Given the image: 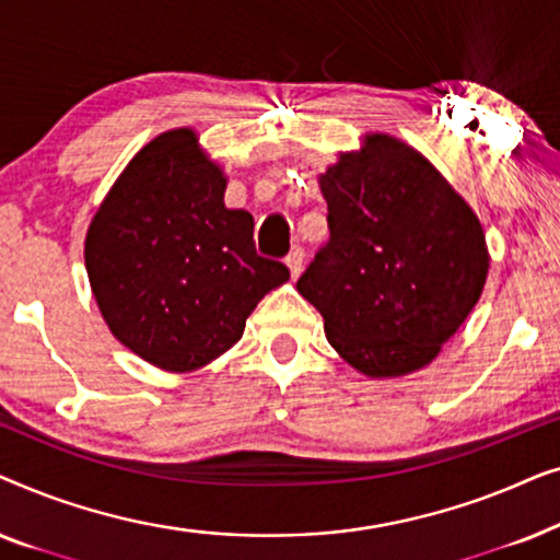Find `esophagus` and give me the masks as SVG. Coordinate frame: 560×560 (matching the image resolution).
Segmentation results:
<instances>
[{
	"mask_svg": "<svg viewBox=\"0 0 560 560\" xmlns=\"http://www.w3.org/2000/svg\"><path fill=\"white\" fill-rule=\"evenodd\" d=\"M303 262H305V252H303V247H293V249H290V255L285 257V265L290 267V275H293V280L298 278V275L303 272Z\"/></svg>",
	"mask_w": 560,
	"mask_h": 560,
	"instance_id": "1",
	"label": "esophagus"
}]
</instances>
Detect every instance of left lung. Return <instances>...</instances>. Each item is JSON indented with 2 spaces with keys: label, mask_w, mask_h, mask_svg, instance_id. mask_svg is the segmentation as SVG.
<instances>
[{
  "label": "left lung",
  "mask_w": 560,
  "mask_h": 560,
  "mask_svg": "<svg viewBox=\"0 0 560 560\" xmlns=\"http://www.w3.org/2000/svg\"><path fill=\"white\" fill-rule=\"evenodd\" d=\"M328 236L298 280L331 347L366 377L431 364L487 282L471 206L410 144L366 135L318 178Z\"/></svg>",
  "instance_id": "1"
}]
</instances>
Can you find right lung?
<instances>
[{"label":"right lung","instance_id":"obj_1","mask_svg":"<svg viewBox=\"0 0 560 560\" xmlns=\"http://www.w3.org/2000/svg\"><path fill=\"white\" fill-rule=\"evenodd\" d=\"M226 175L194 129L129 160L86 234V272L109 331L165 372H194L242 339L290 270L255 249V219L224 206Z\"/></svg>","mask_w":560,"mask_h":560}]
</instances>
